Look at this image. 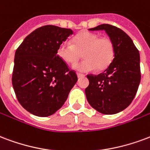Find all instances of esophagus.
<instances>
[{"mask_svg": "<svg viewBox=\"0 0 150 150\" xmlns=\"http://www.w3.org/2000/svg\"><path fill=\"white\" fill-rule=\"evenodd\" d=\"M76 75H77V77H78V78H80V77H83V76H84V74H78V73H77V74H76Z\"/></svg>", "mask_w": 150, "mask_h": 150, "instance_id": "1", "label": "esophagus"}]
</instances>
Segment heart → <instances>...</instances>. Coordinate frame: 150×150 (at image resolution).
Instances as JSON below:
<instances>
[{"instance_id":"1","label":"heart","mask_w":150,"mask_h":150,"mask_svg":"<svg viewBox=\"0 0 150 150\" xmlns=\"http://www.w3.org/2000/svg\"><path fill=\"white\" fill-rule=\"evenodd\" d=\"M82 53L84 60L75 64L73 69L78 72L87 73L108 67L115 56L113 42L108 38H100L97 34L82 31L72 39L71 43L59 45L57 54L67 64H74L79 60Z\"/></svg>"}]
</instances>
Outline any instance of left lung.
I'll return each mask as SVG.
<instances>
[{
	"label": "left lung",
	"mask_w": 150,
	"mask_h": 150,
	"mask_svg": "<svg viewBox=\"0 0 150 150\" xmlns=\"http://www.w3.org/2000/svg\"><path fill=\"white\" fill-rule=\"evenodd\" d=\"M88 30L105 31L113 42L115 56L103 73L87 76V100L102 114L119 113L131 103L140 84L139 51L128 35L115 26L100 24Z\"/></svg>",
	"instance_id": "obj_1"
}]
</instances>
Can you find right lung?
Segmentation results:
<instances>
[{
    "label": "right lung",
    "instance_id": "obj_1",
    "mask_svg": "<svg viewBox=\"0 0 150 150\" xmlns=\"http://www.w3.org/2000/svg\"><path fill=\"white\" fill-rule=\"evenodd\" d=\"M71 35V29L42 26L28 35L16 51L12 86L20 104L34 115L54 114L77 81L76 73L57 54L59 45Z\"/></svg>",
    "mask_w": 150,
    "mask_h": 150
}]
</instances>
